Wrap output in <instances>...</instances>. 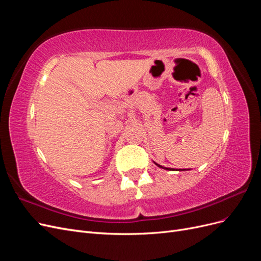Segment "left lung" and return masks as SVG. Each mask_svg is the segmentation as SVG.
Listing matches in <instances>:
<instances>
[{
	"instance_id": "1",
	"label": "left lung",
	"mask_w": 261,
	"mask_h": 261,
	"mask_svg": "<svg viewBox=\"0 0 261 261\" xmlns=\"http://www.w3.org/2000/svg\"><path fill=\"white\" fill-rule=\"evenodd\" d=\"M156 164V163H155ZM158 165V167H159V168H162V169H165V170H172V169H170V168H164V167H162V165H159V164H156Z\"/></svg>"
}]
</instances>
